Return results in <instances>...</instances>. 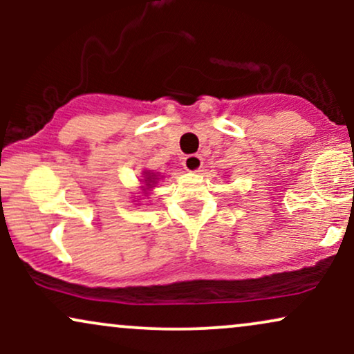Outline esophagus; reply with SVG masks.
I'll use <instances>...</instances> for the list:
<instances>
[{
	"mask_svg": "<svg viewBox=\"0 0 354 354\" xmlns=\"http://www.w3.org/2000/svg\"><path fill=\"white\" fill-rule=\"evenodd\" d=\"M183 166H185L186 171L196 173L203 168V158L200 154H188L186 158H183Z\"/></svg>",
	"mask_w": 354,
	"mask_h": 354,
	"instance_id": "esophagus-1",
	"label": "esophagus"
}]
</instances>
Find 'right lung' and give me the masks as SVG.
Returning a JSON list of instances; mask_svg holds the SVG:
<instances>
[{"label": "right lung", "mask_w": 354, "mask_h": 354, "mask_svg": "<svg viewBox=\"0 0 354 354\" xmlns=\"http://www.w3.org/2000/svg\"><path fill=\"white\" fill-rule=\"evenodd\" d=\"M154 181H156V174H148V178L145 180L146 186H151V183H154Z\"/></svg>", "instance_id": "right-lung-1"}]
</instances>
